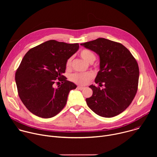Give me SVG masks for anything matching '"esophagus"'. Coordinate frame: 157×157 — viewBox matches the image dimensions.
I'll return each instance as SVG.
<instances>
[{"instance_id": "34e87169", "label": "esophagus", "mask_w": 157, "mask_h": 157, "mask_svg": "<svg viewBox=\"0 0 157 157\" xmlns=\"http://www.w3.org/2000/svg\"><path fill=\"white\" fill-rule=\"evenodd\" d=\"M77 89H79V90H82V89H84V87H82V86H78L77 87Z\"/></svg>"}]
</instances>
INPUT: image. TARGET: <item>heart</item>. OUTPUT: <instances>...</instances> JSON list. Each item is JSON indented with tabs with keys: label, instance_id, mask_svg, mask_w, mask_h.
Masks as SVG:
<instances>
[{
	"label": "heart",
	"instance_id": "obj_1",
	"mask_svg": "<svg viewBox=\"0 0 157 157\" xmlns=\"http://www.w3.org/2000/svg\"><path fill=\"white\" fill-rule=\"evenodd\" d=\"M79 56L89 63H92L96 59L95 54L91 50L83 49L79 52ZM72 58L67 59L66 62V67L70 69L71 66ZM94 77V75L91 72H86L82 73H75L71 76V79L73 82L79 85H85Z\"/></svg>",
	"mask_w": 157,
	"mask_h": 157
}]
</instances>
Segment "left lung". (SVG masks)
I'll return each mask as SVG.
<instances>
[{
	"label": "left lung",
	"mask_w": 157,
	"mask_h": 157,
	"mask_svg": "<svg viewBox=\"0 0 157 157\" xmlns=\"http://www.w3.org/2000/svg\"><path fill=\"white\" fill-rule=\"evenodd\" d=\"M80 44L99 56L100 70L95 82L105 86L103 89L89 86L93 93L86 99L88 107L101 117L119 115L129 106L137 91L139 68L136 59L123 44L104 38Z\"/></svg>",
	"instance_id": "8db88e82"
}]
</instances>
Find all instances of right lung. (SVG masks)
Here are the masks:
<instances>
[{
  "instance_id": "add662e5",
  "label": "right lung",
  "mask_w": 157,
  "mask_h": 157,
  "mask_svg": "<svg viewBox=\"0 0 157 157\" xmlns=\"http://www.w3.org/2000/svg\"><path fill=\"white\" fill-rule=\"evenodd\" d=\"M79 49V44L48 40L31 48L15 73L18 96L34 115L51 118L65 106L70 91L76 88L63 75L66 62ZM61 81L57 88L54 84Z\"/></svg>"
}]
</instances>
